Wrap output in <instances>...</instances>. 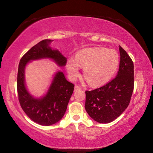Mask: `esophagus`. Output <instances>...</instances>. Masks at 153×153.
I'll list each match as a JSON object with an SVG mask.
<instances>
[{"mask_svg":"<svg viewBox=\"0 0 153 153\" xmlns=\"http://www.w3.org/2000/svg\"><path fill=\"white\" fill-rule=\"evenodd\" d=\"M81 89H82L81 87H79L78 86H76L74 87V92H77V91H78V90H81Z\"/></svg>","mask_w":153,"mask_h":153,"instance_id":"esophagus-1","label":"esophagus"}]
</instances>
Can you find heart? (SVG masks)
Here are the masks:
<instances>
[{
  "label": "heart",
  "mask_w": 153,
  "mask_h": 153,
  "mask_svg": "<svg viewBox=\"0 0 153 153\" xmlns=\"http://www.w3.org/2000/svg\"><path fill=\"white\" fill-rule=\"evenodd\" d=\"M120 56L115 51L101 47L85 48L76 57L67 59L66 69L71 79L79 76V67H84V78L92 86L107 84L113 78L120 65Z\"/></svg>",
  "instance_id": "heart-1"
}]
</instances>
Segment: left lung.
Instances as JSON below:
<instances>
[{
	"label": "left lung",
	"mask_w": 153,
	"mask_h": 153,
	"mask_svg": "<svg viewBox=\"0 0 153 153\" xmlns=\"http://www.w3.org/2000/svg\"><path fill=\"white\" fill-rule=\"evenodd\" d=\"M120 63L117 76L105 86L86 91L85 108L90 117L108 123L121 115L130 102L134 90V63L120 46Z\"/></svg>",
	"instance_id": "8db88e82"
}]
</instances>
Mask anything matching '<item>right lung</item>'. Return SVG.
Masks as SVG:
<instances>
[{"mask_svg": "<svg viewBox=\"0 0 153 153\" xmlns=\"http://www.w3.org/2000/svg\"><path fill=\"white\" fill-rule=\"evenodd\" d=\"M53 40H43L31 48L21 59L17 74V92L21 107L34 122L41 126H51L60 121L65 113L67 105L73 94L74 85L68 82L63 71L54 74L45 95L35 97L30 94L25 85V69L32 61L51 59L59 67L65 66L67 58L58 49L50 45Z\"/></svg>", "mask_w": 153, "mask_h": 153, "instance_id": "right-lung-1", "label": "right lung"}]
</instances>
